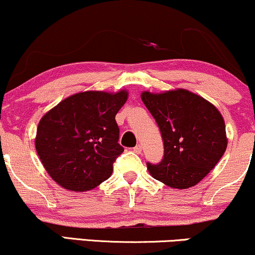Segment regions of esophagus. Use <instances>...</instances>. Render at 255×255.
<instances>
[{"label": "esophagus", "mask_w": 255, "mask_h": 255, "mask_svg": "<svg viewBox=\"0 0 255 255\" xmlns=\"http://www.w3.org/2000/svg\"><path fill=\"white\" fill-rule=\"evenodd\" d=\"M133 151L136 152V153L142 152V145H140V144H138V145H136V146L133 147Z\"/></svg>", "instance_id": "esophagus-1"}]
</instances>
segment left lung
Here are the masks:
<instances>
[{
	"mask_svg": "<svg viewBox=\"0 0 255 255\" xmlns=\"http://www.w3.org/2000/svg\"><path fill=\"white\" fill-rule=\"evenodd\" d=\"M156 119L164 142V157L147 163L149 174L175 189H188L203 180L227 149L222 115L212 103L184 89L140 94Z\"/></svg>",
	"mask_w": 255,
	"mask_h": 255,
	"instance_id": "obj_1",
	"label": "left lung"
}]
</instances>
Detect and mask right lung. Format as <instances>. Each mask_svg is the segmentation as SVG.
I'll return each instance as SVG.
<instances>
[{
	"label": "right lung",
	"instance_id": "1",
	"mask_svg": "<svg viewBox=\"0 0 255 255\" xmlns=\"http://www.w3.org/2000/svg\"><path fill=\"white\" fill-rule=\"evenodd\" d=\"M128 97L127 90L85 91L61 100L42 116L35 149L59 185L89 191L112 175L113 162L124 151L115 117Z\"/></svg>",
	"mask_w": 255,
	"mask_h": 255
}]
</instances>
